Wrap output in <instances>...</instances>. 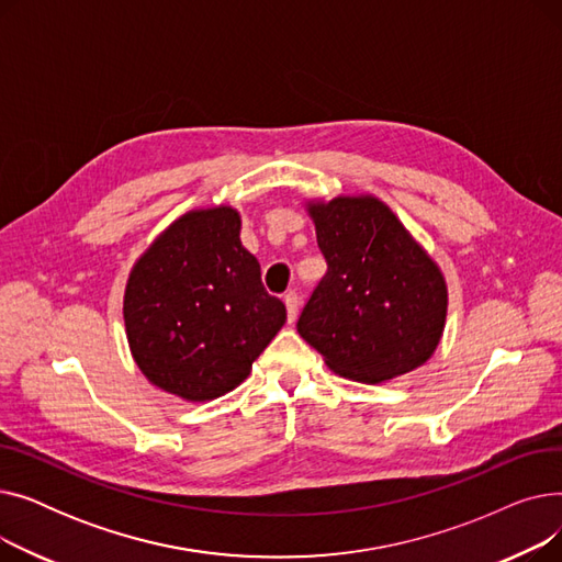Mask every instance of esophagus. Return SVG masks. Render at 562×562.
I'll list each match as a JSON object with an SVG mask.
<instances>
[{
	"mask_svg": "<svg viewBox=\"0 0 562 562\" xmlns=\"http://www.w3.org/2000/svg\"><path fill=\"white\" fill-rule=\"evenodd\" d=\"M284 305H286V318H289V323H293V321H296V316H299V307H301L299 293H296V291H289V293H284Z\"/></svg>",
	"mask_w": 562,
	"mask_h": 562,
	"instance_id": "esophagus-1",
	"label": "esophagus"
}]
</instances>
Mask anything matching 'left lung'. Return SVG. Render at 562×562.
<instances>
[{
  "mask_svg": "<svg viewBox=\"0 0 562 562\" xmlns=\"http://www.w3.org/2000/svg\"><path fill=\"white\" fill-rule=\"evenodd\" d=\"M328 273L299 335L350 380L385 382L430 360L447 323V280L396 214L373 195L310 202Z\"/></svg>",
  "mask_w": 562,
  "mask_h": 562,
  "instance_id": "1",
  "label": "left lung"
}]
</instances>
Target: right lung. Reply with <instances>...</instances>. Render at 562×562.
<instances>
[{"label": "right lung", "mask_w": 562, "mask_h": 562, "mask_svg": "<svg viewBox=\"0 0 562 562\" xmlns=\"http://www.w3.org/2000/svg\"><path fill=\"white\" fill-rule=\"evenodd\" d=\"M232 206L170 223L130 273L123 301L132 358L155 387L202 403L232 392L286 321L239 239Z\"/></svg>", "instance_id": "obj_1"}]
</instances>
